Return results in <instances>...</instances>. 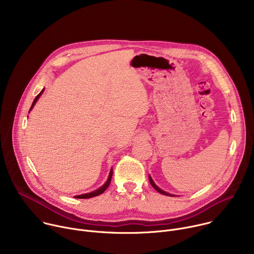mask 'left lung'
Returning a JSON list of instances; mask_svg holds the SVG:
<instances>
[{
    "instance_id": "obj_1",
    "label": "left lung",
    "mask_w": 254,
    "mask_h": 254,
    "mask_svg": "<svg viewBox=\"0 0 254 254\" xmlns=\"http://www.w3.org/2000/svg\"><path fill=\"white\" fill-rule=\"evenodd\" d=\"M149 180H150V183H151V185L154 187V189L156 190V191H158L159 193H161V194H163V195H166V196H171V197H174L175 195H172V194H170V193H167V192H165V191H163V190H161L155 183H154V181H153V179L151 178V176H149Z\"/></svg>"
}]
</instances>
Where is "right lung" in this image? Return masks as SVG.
Segmentation results:
<instances>
[{"label": "right lung", "mask_w": 254, "mask_h": 254, "mask_svg": "<svg viewBox=\"0 0 254 254\" xmlns=\"http://www.w3.org/2000/svg\"><path fill=\"white\" fill-rule=\"evenodd\" d=\"M43 91H44V89H42L41 90V92L35 97V99H34V101H33V103H32V105H31V107H30V111L32 110L33 108V106L35 105V103L37 102V100H38V98L41 96V94L43 93ZM112 176H113V169L111 170V173H110V176H108V179H107V181L106 182L104 183V185H102L99 189H97V190H95V191H93V192H90V193H87V194H83V195H79V196H75V198H77V199H87V198H92V197H95V196H98V195H100V194H102L106 189H107V187L110 186V184H111V181H112Z\"/></svg>", "instance_id": "obj_1"}]
</instances>
